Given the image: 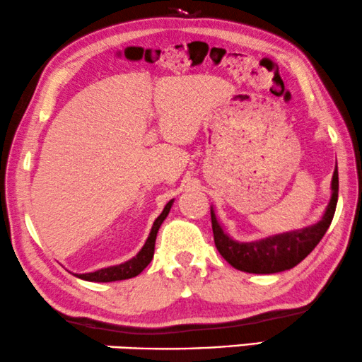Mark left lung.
I'll list each match as a JSON object with an SVG mask.
<instances>
[{
	"mask_svg": "<svg viewBox=\"0 0 362 362\" xmlns=\"http://www.w3.org/2000/svg\"><path fill=\"white\" fill-rule=\"evenodd\" d=\"M338 167H336L332 179V198H329L323 216L317 223L300 228V230L272 234V236L247 243L238 241L230 236L221 226V223L218 221L213 206H210L216 249L238 271L249 274H276L288 271L313 251L332 225L336 203H338Z\"/></svg>",
	"mask_w": 362,
	"mask_h": 362,
	"instance_id": "8db88e82",
	"label": "left lung"
}]
</instances>
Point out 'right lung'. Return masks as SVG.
<instances>
[{"label": "right lung", "mask_w": 362, "mask_h": 362, "mask_svg": "<svg viewBox=\"0 0 362 362\" xmlns=\"http://www.w3.org/2000/svg\"><path fill=\"white\" fill-rule=\"evenodd\" d=\"M172 205H174V200H170L169 203H167L160 215L156 218V221L151 228V233L146 239L144 246L139 249V252H137L134 257H131L129 261H126L123 264H116V266L98 269V271H95V272L74 274V276L81 279V281H88V282H116V281H126V279L139 276V274L144 271L147 266H149L152 257H154L157 231H159L160 225L164 223L167 215H169Z\"/></svg>", "instance_id": "add662e5"}]
</instances>
